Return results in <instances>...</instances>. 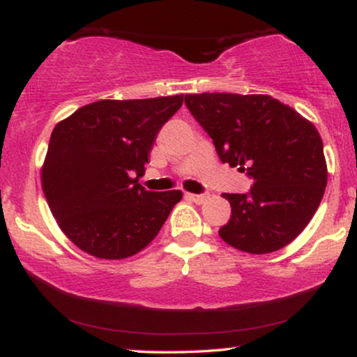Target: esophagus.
Wrapping results in <instances>:
<instances>
[{
  "instance_id": "esophagus-1",
  "label": "esophagus",
  "mask_w": 357,
  "mask_h": 357,
  "mask_svg": "<svg viewBox=\"0 0 357 357\" xmlns=\"http://www.w3.org/2000/svg\"><path fill=\"white\" fill-rule=\"evenodd\" d=\"M188 200L195 202V204H204V202L208 199V195H197V193H185Z\"/></svg>"
}]
</instances>
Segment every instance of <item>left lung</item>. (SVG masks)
<instances>
[{
    "label": "left lung",
    "mask_w": 357,
    "mask_h": 357,
    "mask_svg": "<svg viewBox=\"0 0 357 357\" xmlns=\"http://www.w3.org/2000/svg\"><path fill=\"white\" fill-rule=\"evenodd\" d=\"M185 104L213 139L220 160L253 178L248 193H223L231 217L218 230L240 252H276L305 230L328 183L323 140L293 107L266 94L204 92Z\"/></svg>",
    "instance_id": "1"
}]
</instances>
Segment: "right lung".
<instances>
[{"label": "right lung", "mask_w": 357, "mask_h": 357, "mask_svg": "<svg viewBox=\"0 0 357 357\" xmlns=\"http://www.w3.org/2000/svg\"><path fill=\"white\" fill-rule=\"evenodd\" d=\"M182 104L183 94L105 99L57 122L41 185L57 225L82 252L100 259L139 253L182 200L180 190L147 192L139 183L157 132Z\"/></svg>", "instance_id": "obj_1"}]
</instances>
